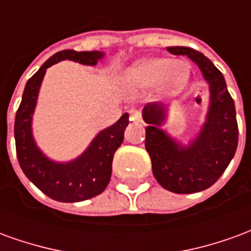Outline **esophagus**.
I'll use <instances>...</instances> for the list:
<instances>
[{
	"label": "esophagus",
	"instance_id": "esophagus-1",
	"mask_svg": "<svg viewBox=\"0 0 251 251\" xmlns=\"http://www.w3.org/2000/svg\"><path fill=\"white\" fill-rule=\"evenodd\" d=\"M130 120L133 121V122H136V124L141 122V121H142L141 113H140L138 110H131V111H130Z\"/></svg>",
	"mask_w": 251,
	"mask_h": 251
}]
</instances>
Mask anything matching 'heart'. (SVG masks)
<instances>
[{
  "instance_id": "1",
  "label": "heart",
  "mask_w": 251,
  "mask_h": 251,
  "mask_svg": "<svg viewBox=\"0 0 251 251\" xmlns=\"http://www.w3.org/2000/svg\"><path fill=\"white\" fill-rule=\"evenodd\" d=\"M189 68L181 60L167 57H147L134 63L122 75V86L137 93L157 84L163 95H174L184 87L188 80Z\"/></svg>"
}]
</instances>
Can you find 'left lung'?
Returning <instances> with one entry per match:
<instances>
[{"label":"left lung","mask_w":251,"mask_h":251,"mask_svg":"<svg viewBox=\"0 0 251 251\" xmlns=\"http://www.w3.org/2000/svg\"><path fill=\"white\" fill-rule=\"evenodd\" d=\"M172 55L188 56L199 67L210 88V103L201 129L188 145L161 129L168 107L147 104L142 118L148 126L145 148L158 184L175 194H194L210 188L226 171L238 147L235 104L225 76L208 57L188 47H168Z\"/></svg>","instance_id":"obj_1"}]
</instances>
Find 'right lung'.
Returning <instances> with one entry per match:
<instances>
[{"instance_id": "1", "label": "right lung", "mask_w": 251, "mask_h": 251, "mask_svg": "<svg viewBox=\"0 0 251 251\" xmlns=\"http://www.w3.org/2000/svg\"><path fill=\"white\" fill-rule=\"evenodd\" d=\"M103 56L104 53L100 51L66 50L55 53L26 82L16 113L14 138L20 167L41 192L57 201H83L103 192L111 177L114 153L124 141V133L129 125V114L125 113L114 125L99 131L79 157L67 163H57L41 152L32 133V120L41 82L47 68L55 63L72 60L84 66H97Z\"/></svg>"}]
</instances>
